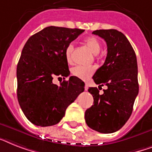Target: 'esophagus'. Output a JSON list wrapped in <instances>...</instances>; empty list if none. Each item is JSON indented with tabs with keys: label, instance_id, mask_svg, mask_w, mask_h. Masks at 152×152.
<instances>
[{
	"label": "esophagus",
	"instance_id": "obj_1",
	"mask_svg": "<svg viewBox=\"0 0 152 152\" xmlns=\"http://www.w3.org/2000/svg\"><path fill=\"white\" fill-rule=\"evenodd\" d=\"M88 88H89V86H88V84H87V83H85V87H84L85 91H87V90H88Z\"/></svg>",
	"mask_w": 152,
	"mask_h": 152
}]
</instances>
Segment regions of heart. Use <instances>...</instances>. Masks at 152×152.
I'll return each instance as SVG.
<instances>
[{
	"label": "heart",
	"mask_w": 152,
	"mask_h": 152,
	"mask_svg": "<svg viewBox=\"0 0 152 152\" xmlns=\"http://www.w3.org/2000/svg\"><path fill=\"white\" fill-rule=\"evenodd\" d=\"M83 44L94 55H97L102 49V44L100 40L95 37H89L83 40ZM73 50V45L69 44L66 47L65 50V56L66 61L69 63L72 61V53ZM95 71V68L93 66H82L78 65L74 67L72 70V73L74 76L83 80H87Z\"/></svg>",
	"instance_id": "obj_1"
}]
</instances>
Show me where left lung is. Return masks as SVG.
Here are the masks:
<instances>
[{
	"mask_svg": "<svg viewBox=\"0 0 152 152\" xmlns=\"http://www.w3.org/2000/svg\"><path fill=\"white\" fill-rule=\"evenodd\" d=\"M92 33L105 40L108 50L104 65L96 71L93 80L99 87L106 85L108 88L102 94L97 87L88 89L94 104L85 112V120L94 130L111 134L123 127L133 112L139 91L137 57L123 33L99 29Z\"/></svg>",
	"mask_w": 152,
	"mask_h": 152,
	"instance_id": "1",
	"label": "left lung"
}]
</instances>
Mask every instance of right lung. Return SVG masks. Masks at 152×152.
Returning a JSON list of instances; mask_svg holds the SVG:
<instances>
[{"label":"right lung","mask_w":152,"mask_h":152,"mask_svg":"<svg viewBox=\"0 0 152 152\" xmlns=\"http://www.w3.org/2000/svg\"><path fill=\"white\" fill-rule=\"evenodd\" d=\"M83 32L51 26L31 36L25 44L17 65V97L24 115L34 125L58 123L68 106L84 91V83L76 76L60 86L52 82L55 76L65 79L70 74L65 48Z\"/></svg>","instance_id":"add662e5"}]
</instances>
